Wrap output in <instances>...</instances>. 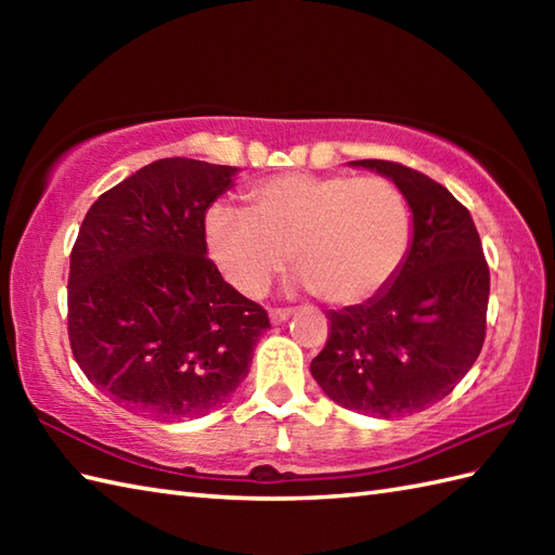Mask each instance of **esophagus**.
Wrapping results in <instances>:
<instances>
[{"label": "esophagus", "mask_w": 555, "mask_h": 555, "mask_svg": "<svg viewBox=\"0 0 555 555\" xmlns=\"http://www.w3.org/2000/svg\"><path fill=\"white\" fill-rule=\"evenodd\" d=\"M291 314H293L291 308H271L269 310V320H271V324H281V322H286Z\"/></svg>", "instance_id": "esophagus-1"}]
</instances>
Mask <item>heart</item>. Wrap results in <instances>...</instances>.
Wrapping results in <instances>:
<instances>
[{
	"label": "heart",
	"instance_id": "1",
	"mask_svg": "<svg viewBox=\"0 0 555 555\" xmlns=\"http://www.w3.org/2000/svg\"><path fill=\"white\" fill-rule=\"evenodd\" d=\"M247 211L215 205L205 217L211 262L245 296H262L291 253L302 281L328 302L382 293L412 243V209L386 176L281 173L245 193Z\"/></svg>",
	"mask_w": 555,
	"mask_h": 555
}]
</instances>
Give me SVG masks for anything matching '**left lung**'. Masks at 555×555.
Wrapping results in <instances>:
<instances>
[{"instance_id": "8db88e82", "label": "left lung", "mask_w": 555, "mask_h": 555, "mask_svg": "<svg viewBox=\"0 0 555 555\" xmlns=\"http://www.w3.org/2000/svg\"><path fill=\"white\" fill-rule=\"evenodd\" d=\"M352 164L388 176L405 193L412 245L391 286L326 314V346L310 372L338 405L403 417L439 403L479 358L489 264L467 207L441 183L388 159Z\"/></svg>"}]
</instances>
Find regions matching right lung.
<instances>
[{
    "label": "right lung",
    "mask_w": 555,
    "mask_h": 555,
    "mask_svg": "<svg viewBox=\"0 0 555 555\" xmlns=\"http://www.w3.org/2000/svg\"><path fill=\"white\" fill-rule=\"evenodd\" d=\"M233 173L157 159L102 193L80 223L70 350L88 382L126 410L169 422L207 415L250 370L267 310L223 281L205 245V211Z\"/></svg>",
    "instance_id": "right-lung-1"
}]
</instances>
